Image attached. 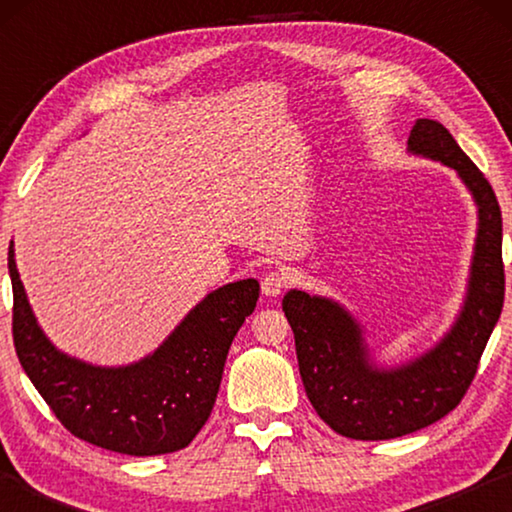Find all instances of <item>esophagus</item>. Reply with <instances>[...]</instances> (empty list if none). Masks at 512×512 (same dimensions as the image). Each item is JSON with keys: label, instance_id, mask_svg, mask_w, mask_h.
Here are the masks:
<instances>
[{"label": "esophagus", "instance_id": "1", "mask_svg": "<svg viewBox=\"0 0 512 512\" xmlns=\"http://www.w3.org/2000/svg\"><path fill=\"white\" fill-rule=\"evenodd\" d=\"M287 284H289V273L273 271V273H268L264 280H262V291H264V296L273 298V296H280V293L284 291V287H287Z\"/></svg>", "mask_w": 512, "mask_h": 512}]
</instances>
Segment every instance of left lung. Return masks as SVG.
Segmentation results:
<instances>
[{
	"label": "left lung",
	"mask_w": 512,
	"mask_h": 512,
	"mask_svg": "<svg viewBox=\"0 0 512 512\" xmlns=\"http://www.w3.org/2000/svg\"><path fill=\"white\" fill-rule=\"evenodd\" d=\"M406 151L452 167L479 216L463 307L443 339L420 357L386 368L372 359L363 325L341 302L298 289L282 300L311 406L336 433L354 440L400 438L454 411L504 307L501 210L490 183L433 119L415 121Z\"/></svg>",
	"instance_id": "1"
}]
</instances>
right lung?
<instances>
[{"label": "right lung", "mask_w": 512, "mask_h": 512, "mask_svg": "<svg viewBox=\"0 0 512 512\" xmlns=\"http://www.w3.org/2000/svg\"><path fill=\"white\" fill-rule=\"evenodd\" d=\"M17 359L67 431L110 452L158 456L187 447L203 429L219 393L228 350L255 311L259 282L237 280L198 302L144 359L94 366L60 352L29 305L8 246Z\"/></svg>", "instance_id": "add662e5"}]
</instances>
